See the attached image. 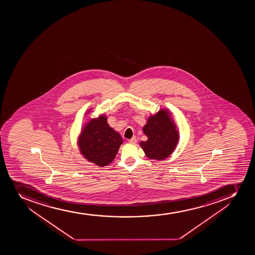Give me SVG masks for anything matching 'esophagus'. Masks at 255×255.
Masks as SVG:
<instances>
[{
    "label": "esophagus",
    "mask_w": 255,
    "mask_h": 255,
    "mask_svg": "<svg viewBox=\"0 0 255 255\" xmlns=\"http://www.w3.org/2000/svg\"><path fill=\"white\" fill-rule=\"evenodd\" d=\"M128 142H129V144H136V137H133V138H131V139H129V140H128Z\"/></svg>",
    "instance_id": "1"
}]
</instances>
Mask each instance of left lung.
<instances>
[{
  "label": "left lung",
  "instance_id": "1",
  "mask_svg": "<svg viewBox=\"0 0 255 255\" xmlns=\"http://www.w3.org/2000/svg\"><path fill=\"white\" fill-rule=\"evenodd\" d=\"M143 132L148 137L141 141V146L146 156L150 159L164 160L174 152L179 141V132L168 110H160L149 116L143 127Z\"/></svg>",
  "mask_w": 255,
  "mask_h": 255
}]
</instances>
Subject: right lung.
Here are the masks:
<instances>
[{
    "instance_id": "right-lung-1",
    "label": "right lung",
    "mask_w": 255,
    "mask_h": 255,
    "mask_svg": "<svg viewBox=\"0 0 255 255\" xmlns=\"http://www.w3.org/2000/svg\"><path fill=\"white\" fill-rule=\"evenodd\" d=\"M122 143L121 134L109 126L103 115L86 124L78 140L81 154L100 167L113 161Z\"/></svg>"
}]
</instances>
